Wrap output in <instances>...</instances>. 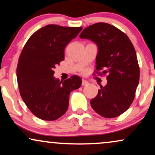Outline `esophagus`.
I'll return each mask as SVG.
<instances>
[{
  "instance_id": "obj_1",
  "label": "esophagus",
  "mask_w": 155,
  "mask_h": 155,
  "mask_svg": "<svg viewBox=\"0 0 155 155\" xmlns=\"http://www.w3.org/2000/svg\"><path fill=\"white\" fill-rule=\"evenodd\" d=\"M82 86H86V85H87V84H89V82H88L87 80H84V79H83L82 80Z\"/></svg>"
}]
</instances>
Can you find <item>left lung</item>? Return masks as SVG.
<instances>
[{"mask_svg": "<svg viewBox=\"0 0 155 155\" xmlns=\"http://www.w3.org/2000/svg\"><path fill=\"white\" fill-rule=\"evenodd\" d=\"M79 37L97 45L95 73L107 74V85L100 86L97 97L90 101L92 109L106 118L118 117L130 108L140 81L134 47L124 32L106 23L89 25Z\"/></svg>", "mask_w": 155, "mask_h": 155, "instance_id": "1", "label": "left lung"}]
</instances>
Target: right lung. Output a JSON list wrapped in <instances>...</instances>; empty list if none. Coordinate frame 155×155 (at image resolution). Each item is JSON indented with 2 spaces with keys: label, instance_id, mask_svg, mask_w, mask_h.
Returning a JSON list of instances; mask_svg holds the SVG:
<instances>
[{
  "label": "right lung",
  "instance_id": "1",
  "mask_svg": "<svg viewBox=\"0 0 155 155\" xmlns=\"http://www.w3.org/2000/svg\"><path fill=\"white\" fill-rule=\"evenodd\" d=\"M81 30L82 27L46 25L23 47L16 69L18 85L25 105L39 119L54 121L63 116L70 93L81 87L79 76L60 81L54 78V69L64 60L65 47Z\"/></svg>",
  "mask_w": 155,
  "mask_h": 155
}]
</instances>
